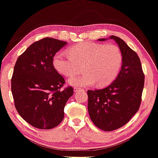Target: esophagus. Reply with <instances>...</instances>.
Wrapping results in <instances>:
<instances>
[{"label": "esophagus", "mask_w": 158, "mask_h": 158, "mask_svg": "<svg viewBox=\"0 0 158 158\" xmlns=\"http://www.w3.org/2000/svg\"><path fill=\"white\" fill-rule=\"evenodd\" d=\"M74 91H75V92H77V91H84L85 90H84V89H79V88H76V87H74Z\"/></svg>", "instance_id": "obj_1"}]
</instances>
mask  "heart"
<instances>
[{"instance_id":"1","label":"heart","mask_w":158,"mask_h":158,"mask_svg":"<svg viewBox=\"0 0 158 158\" xmlns=\"http://www.w3.org/2000/svg\"><path fill=\"white\" fill-rule=\"evenodd\" d=\"M69 55L59 52L53 58V65L60 74L74 76L83 67L84 74L69 80L77 87L96 85L104 87L111 84L118 74L123 63V55L116 45L92 42L75 44L68 50Z\"/></svg>"}]
</instances>
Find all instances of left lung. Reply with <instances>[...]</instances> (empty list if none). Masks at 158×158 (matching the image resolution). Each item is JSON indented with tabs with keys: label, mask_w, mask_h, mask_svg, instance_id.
<instances>
[{
	"label": "left lung",
	"mask_w": 158,
	"mask_h": 158,
	"mask_svg": "<svg viewBox=\"0 0 158 158\" xmlns=\"http://www.w3.org/2000/svg\"><path fill=\"white\" fill-rule=\"evenodd\" d=\"M123 55L121 70L106 88L88 90V110L96 127L105 131L121 128L139 109L145 75L137 53L118 37L111 35ZM106 39H98L105 41Z\"/></svg>",
	"instance_id": "left-lung-1"
}]
</instances>
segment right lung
<instances>
[{"label":"right lung","instance_id":"right-lung-1","mask_svg":"<svg viewBox=\"0 0 158 158\" xmlns=\"http://www.w3.org/2000/svg\"><path fill=\"white\" fill-rule=\"evenodd\" d=\"M67 42L44 37L19 56L11 79V91L20 116L35 128L52 129L64 116L72 86L62 89L64 79L53 66L55 54Z\"/></svg>","mask_w":158,"mask_h":158}]
</instances>
